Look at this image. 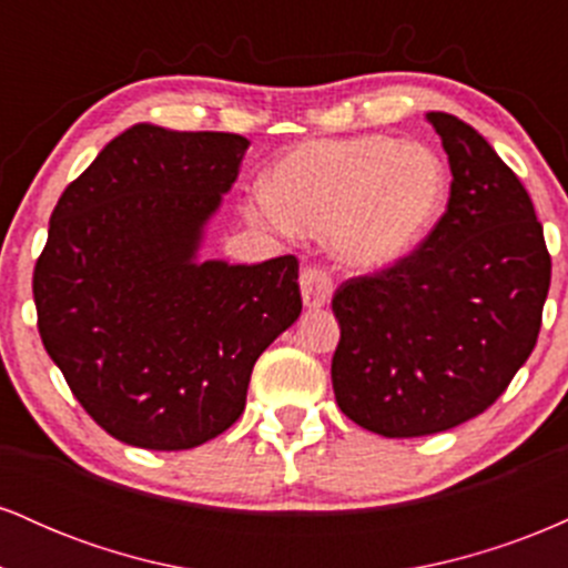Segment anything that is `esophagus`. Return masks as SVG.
<instances>
[{
  "instance_id": "1",
  "label": "esophagus",
  "mask_w": 568,
  "mask_h": 568,
  "mask_svg": "<svg viewBox=\"0 0 568 568\" xmlns=\"http://www.w3.org/2000/svg\"><path fill=\"white\" fill-rule=\"evenodd\" d=\"M298 283H302V298L306 310H321V306L328 304L331 296H334V283H331V277L325 275L323 270H317V266L304 270Z\"/></svg>"
}]
</instances>
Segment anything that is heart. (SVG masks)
Segmentation results:
<instances>
[{
    "label": "heart",
    "instance_id": "b5f03b06",
    "mask_svg": "<svg viewBox=\"0 0 568 568\" xmlns=\"http://www.w3.org/2000/svg\"><path fill=\"white\" fill-rule=\"evenodd\" d=\"M448 186L446 162L425 143L384 133L317 139L272 168L266 194L245 202V216L277 232L325 234L338 262L374 272L433 232Z\"/></svg>",
    "mask_w": 568,
    "mask_h": 568
}]
</instances>
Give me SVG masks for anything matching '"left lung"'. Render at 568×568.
I'll use <instances>...</instances> for the list:
<instances>
[{"label": "left lung", "instance_id": "left-lung-1", "mask_svg": "<svg viewBox=\"0 0 568 568\" xmlns=\"http://www.w3.org/2000/svg\"><path fill=\"white\" fill-rule=\"evenodd\" d=\"M452 197L427 240L334 296L336 403L384 438L443 433L484 414L529 361L550 288L531 197L478 130L429 112Z\"/></svg>", "mask_w": 568, "mask_h": 568}]
</instances>
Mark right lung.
Instances as JSON below:
<instances>
[{
  "instance_id": "right-lung-1",
  "label": "right lung",
  "mask_w": 568,
  "mask_h": 568,
  "mask_svg": "<svg viewBox=\"0 0 568 568\" xmlns=\"http://www.w3.org/2000/svg\"><path fill=\"white\" fill-rule=\"evenodd\" d=\"M247 146L139 122L50 216L39 336L82 408L128 446L184 452L230 429L258 355L302 315L293 256L200 258Z\"/></svg>"
}]
</instances>
